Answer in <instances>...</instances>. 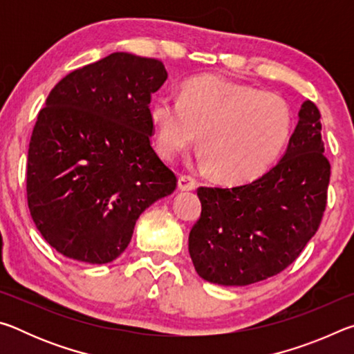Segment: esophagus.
<instances>
[{"label": "esophagus", "instance_id": "obj_1", "mask_svg": "<svg viewBox=\"0 0 354 354\" xmlns=\"http://www.w3.org/2000/svg\"><path fill=\"white\" fill-rule=\"evenodd\" d=\"M178 187H179V190H184V192L195 190V187H196V181H195L194 178L183 175V176H179V179H178Z\"/></svg>", "mask_w": 354, "mask_h": 354}]
</instances>
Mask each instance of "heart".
Wrapping results in <instances>:
<instances>
[{"instance_id": "heart-1", "label": "heart", "mask_w": 354, "mask_h": 354, "mask_svg": "<svg viewBox=\"0 0 354 354\" xmlns=\"http://www.w3.org/2000/svg\"><path fill=\"white\" fill-rule=\"evenodd\" d=\"M156 147L176 160L198 139L205 164L227 183H250L272 169L290 139L293 117L279 95L220 76L185 81L179 98L149 106Z\"/></svg>"}]
</instances>
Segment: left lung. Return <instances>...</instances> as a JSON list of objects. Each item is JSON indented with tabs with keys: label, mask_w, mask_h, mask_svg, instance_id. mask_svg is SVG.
Wrapping results in <instances>:
<instances>
[{
	"label": "left lung",
	"mask_w": 354,
	"mask_h": 354,
	"mask_svg": "<svg viewBox=\"0 0 354 354\" xmlns=\"http://www.w3.org/2000/svg\"><path fill=\"white\" fill-rule=\"evenodd\" d=\"M283 159L256 181L198 187L201 215L189 253L209 283L248 286L290 266L319 230L331 165L322 140L320 111L304 101Z\"/></svg>",
	"instance_id": "left-lung-1"
}]
</instances>
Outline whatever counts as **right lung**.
Segmentation results:
<instances>
[{
	"label": "right lung",
	"mask_w": 354,
	"mask_h": 354,
	"mask_svg": "<svg viewBox=\"0 0 354 354\" xmlns=\"http://www.w3.org/2000/svg\"><path fill=\"white\" fill-rule=\"evenodd\" d=\"M167 80L158 59L112 53L59 81L28 149L26 196L45 241L70 259L107 263L139 215L176 189L151 147V95Z\"/></svg>",
	"instance_id": "obj_1"
}]
</instances>
